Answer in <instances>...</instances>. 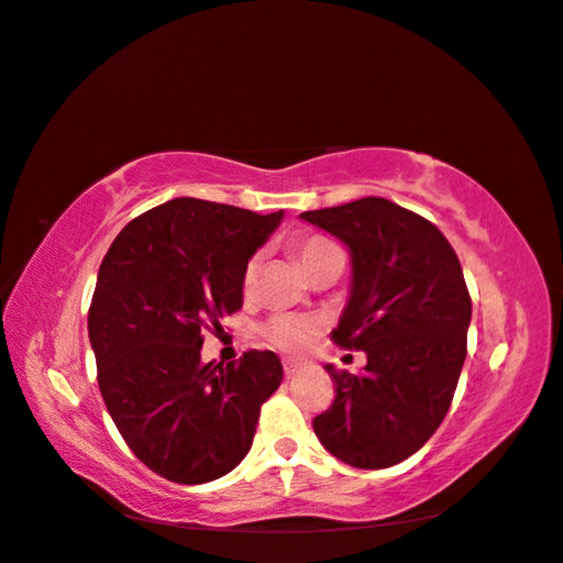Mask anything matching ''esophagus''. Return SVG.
<instances>
[{
    "mask_svg": "<svg viewBox=\"0 0 563 563\" xmlns=\"http://www.w3.org/2000/svg\"><path fill=\"white\" fill-rule=\"evenodd\" d=\"M298 372H301V364H298V362H284L286 378H294Z\"/></svg>",
    "mask_w": 563,
    "mask_h": 563,
    "instance_id": "1",
    "label": "esophagus"
}]
</instances>
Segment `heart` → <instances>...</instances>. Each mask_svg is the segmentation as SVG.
<instances>
[{"mask_svg":"<svg viewBox=\"0 0 563 563\" xmlns=\"http://www.w3.org/2000/svg\"><path fill=\"white\" fill-rule=\"evenodd\" d=\"M294 252L301 260L308 277L320 267L330 265V262H342L345 265V252L335 243V240L323 235V233H303L294 240ZM257 269H260V257H250L240 274V289L243 294H252L257 284ZM320 320L313 316H296V313H277L267 318L262 323L260 332L272 347L284 350V352H303L311 347V342L320 332Z\"/></svg>","mask_w":563,"mask_h":563,"instance_id":"heart-1","label":"heart"}]
</instances>
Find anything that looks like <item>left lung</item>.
<instances>
[{"label": "left lung", "mask_w": 563, "mask_h": 563, "mask_svg": "<svg viewBox=\"0 0 563 563\" xmlns=\"http://www.w3.org/2000/svg\"><path fill=\"white\" fill-rule=\"evenodd\" d=\"M301 218L352 252L350 303L330 338L366 354L360 374L325 366L335 400L313 430L345 464L388 468L416 454L452 406L472 320L462 265L438 225L382 197Z\"/></svg>", "instance_id": "obj_1"}]
</instances>
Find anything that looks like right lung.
I'll return each mask as SVG.
<instances>
[{
  "instance_id": "obj_1",
  "label": "right lung",
  "mask_w": 563,
  "mask_h": 563,
  "mask_svg": "<svg viewBox=\"0 0 563 563\" xmlns=\"http://www.w3.org/2000/svg\"><path fill=\"white\" fill-rule=\"evenodd\" d=\"M279 221L172 199L133 218L101 260L87 318L99 391L131 452L175 484L233 472L282 384L269 350L201 362L203 332L243 308L240 274Z\"/></svg>"
}]
</instances>
